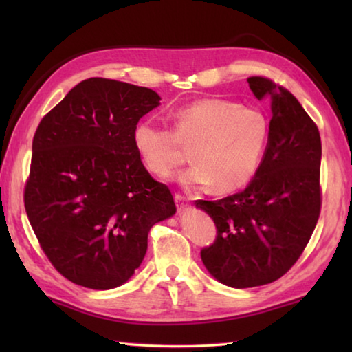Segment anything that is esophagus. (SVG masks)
I'll return each mask as SVG.
<instances>
[{
    "label": "esophagus",
    "mask_w": 352,
    "mask_h": 352,
    "mask_svg": "<svg viewBox=\"0 0 352 352\" xmlns=\"http://www.w3.org/2000/svg\"><path fill=\"white\" fill-rule=\"evenodd\" d=\"M175 204H177V208L178 210H184V208L188 206V199L184 197V195L182 194H175Z\"/></svg>",
    "instance_id": "esophagus-1"
}]
</instances>
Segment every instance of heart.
Returning <instances> with one entry per match:
<instances>
[{
    "mask_svg": "<svg viewBox=\"0 0 352 352\" xmlns=\"http://www.w3.org/2000/svg\"><path fill=\"white\" fill-rule=\"evenodd\" d=\"M269 135V119L261 110L206 98L180 107L174 130L141 121L133 144L144 168L158 178L170 177L194 151L197 164L178 178L183 186L212 183L220 192H233L252 182Z\"/></svg>",
    "mask_w": 352,
    "mask_h": 352,
    "instance_id": "heart-1",
    "label": "heart"
}]
</instances>
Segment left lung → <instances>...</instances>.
Wrapping results in <instances>:
<instances>
[{
    "label": "left lung",
    "mask_w": 352,
    "mask_h": 352,
    "mask_svg": "<svg viewBox=\"0 0 352 352\" xmlns=\"http://www.w3.org/2000/svg\"><path fill=\"white\" fill-rule=\"evenodd\" d=\"M259 100L272 102L270 135L254 178L241 192L197 200L217 228L200 256L211 275L236 289L270 284L305 252L321 210V140L287 88L272 79H247Z\"/></svg>",
    "instance_id": "obj_1"
}]
</instances>
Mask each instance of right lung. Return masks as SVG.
I'll list each match as a JSON object with an SVG mask.
<instances>
[{
  "mask_svg": "<svg viewBox=\"0 0 352 352\" xmlns=\"http://www.w3.org/2000/svg\"><path fill=\"white\" fill-rule=\"evenodd\" d=\"M160 99L151 88L91 77L35 130L26 214L47 259L71 283L107 290L129 281L148 231L177 211L170 189L153 180L133 144L135 127Z\"/></svg>",
  "mask_w": 352,
  "mask_h": 352,
  "instance_id": "obj_1",
  "label": "right lung"
}]
</instances>
